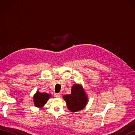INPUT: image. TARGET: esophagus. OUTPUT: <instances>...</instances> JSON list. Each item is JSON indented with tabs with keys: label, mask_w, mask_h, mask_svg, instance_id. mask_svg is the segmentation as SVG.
Here are the masks:
<instances>
[{
	"label": "esophagus",
	"mask_w": 135,
	"mask_h": 135,
	"mask_svg": "<svg viewBox=\"0 0 135 135\" xmlns=\"http://www.w3.org/2000/svg\"><path fill=\"white\" fill-rule=\"evenodd\" d=\"M54 96L56 97H60V96H61V94L60 93H54Z\"/></svg>",
	"instance_id": "obj_1"
}]
</instances>
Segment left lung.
Returning a JSON list of instances; mask_svg holds the SVG:
<instances>
[{"mask_svg":"<svg viewBox=\"0 0 135 135\" xmlns=\"http://www.w3.org/2000/svg\"><path fill=\"white\" fill-rule=\"evenodd\" d=\"M67 107L71 112H76L82 110L87 104L88 98L81 86L75 84L71 89V94L64 95Z\"/></svg>","mask_w":135,"mask_h":135,"instance_id":"8db88e82","label":"left lung"}]
</instances>
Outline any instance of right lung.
Segmentation results:
<instances>
[{
  "label": "right lung",
  "instance_id": "obj_1",
  "mask_svg": "<svg viewBox=\"0 0 135 135\" xmlns=\"http://www.w3.org/2000/svg\"><path fill=\"white\" fill-rule=\"evenodd\" d=\"M50 97V94L46 93H40L37 91L33 97L34 105L38 107H43Z\"/></svg>",
  "mask_w": 135,
  "mask_h": 135
}]
</instances>
